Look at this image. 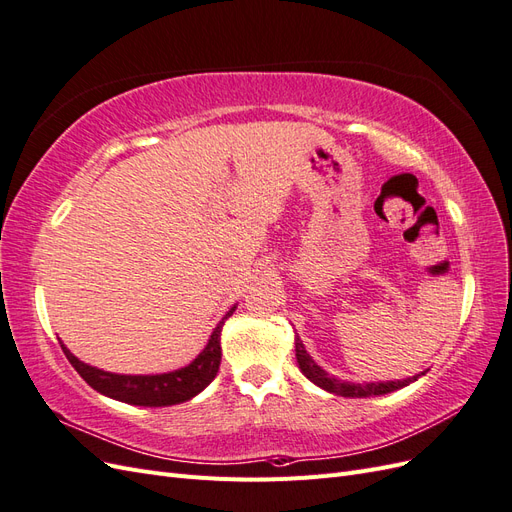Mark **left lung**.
Instances as JSON below:
<instances>
[{
	"label": "left lung",
	"mask_w": 512,
	"mask_h": 512,
	"mask_svg": "<svg viewBox=\"0 0 512 512\" xmlns=\"http://www.w3.org/2000/svg\"><path fill=\"white\" fill-rule=\"evenodd\" d=\"M294 350H297V363L299 369L303 371V376L307 380H312L320 389L342 395V397H371V395H386L393 393L397 389H404V386L412 384L414 380L421 378L423 374H416L412 378L406 380H386V382H365V384H356V382H346V380H337L335 376H329L320 365H316V361L312 356L307 354L303 342L299 339V335H294Z\"/></svg>",
	"instance_id": "1"
}]
</instances>
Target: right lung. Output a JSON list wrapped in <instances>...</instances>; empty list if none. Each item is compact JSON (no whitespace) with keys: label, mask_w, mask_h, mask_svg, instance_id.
Returning a JSON list of instances; mask_svg holds the SVG:
<instances>
[{"label":"right lung","mask_w":512,"mask_h":512,"mask_svg":"<svg viewBox=\"0 0 512 512\" xmlns=\"http://www.w3.org/2000/svg\"><path fill=\"white\" fill-rule=\"evenodd\" d=\"M235 307H230L226 316L218 322V327L213 329L207 346L203 348L196 359L175 371H166V374H149V376H126V374H113V371H104L98 367H91L61 344V350L68 356L72 367L79 371L81 378L96 389L98 393L123 401L130 406H147V408H162V406H175L183 404L192 397H196L200 391H205L211 384V380L218 376L220 361H222V327L226 318L232 316Z\"/></svg>","instance_id":"add662e5"}]
</instances>
